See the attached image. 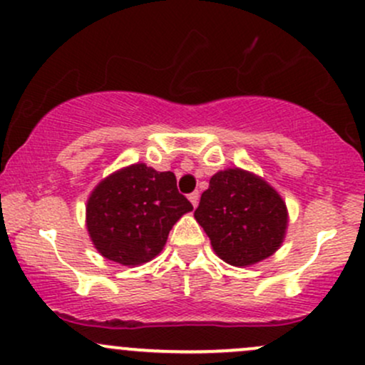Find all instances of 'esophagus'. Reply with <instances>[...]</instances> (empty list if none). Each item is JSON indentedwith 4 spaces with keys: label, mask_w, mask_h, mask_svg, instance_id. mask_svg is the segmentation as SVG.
<instances>
[{
    "label": "esophagus",
    "mask_w": 365,
    "mask_h": 365,
    "mask_svg": "<svg viewBox=\"0 0 365 365\" xmlns=\"http://www.w3.org/2000/svg\"><path fill=\"white\" fill-rule=\"evenodd\" d=\"M189 201L192 202V206L197 207V204H199V192H192V194L189 195Z\"/></svg>",
    "instance_id": "1"
}]
</instances>
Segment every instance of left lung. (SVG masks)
Returning a JSON list of instances; mask_svg holds the SVG:
<instances>
[{"label": "left lung", "instance_id": "1", "mask_svg": "<svg viewBox=\"0 0 365 365\" xmlns=\"http://www.w3.org/2000/svg\"><path fill=\"white\" fill-rule=\"evenodd\" d=\"M194 216L216 256L234 267L255 265L274 255L282 246L289 222L279 192L265 178L241 168L211 176Z\"/></svg>", "mask_w": 365, "mask_h": 365}]
</instances>
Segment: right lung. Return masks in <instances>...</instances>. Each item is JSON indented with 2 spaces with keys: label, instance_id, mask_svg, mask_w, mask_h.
Masks as SVG:
<instances>
[{
  "label": "right lung",
  "instance_id": "add662e5",
  "mask_svg": "<svg viewBox=\"0 0 365 365\" xmlns=\"http://www.w3.org/2000/svg\"><path fill=\"white\" fill-rule=\"evenodd\" d=\"M192 210L171 171L135 163L106 176L91 190L86 228L103 258L138 267L161 253L171 228Z\"/></svg>",
  "mask_w": 365,
  "mask_h": 365
}]
</instances>
